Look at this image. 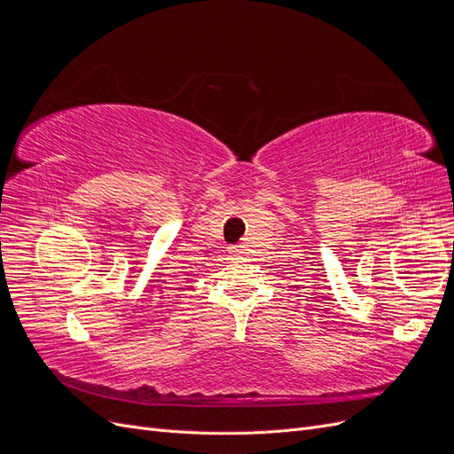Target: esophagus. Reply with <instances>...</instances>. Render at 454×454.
<instances>
[{"mask_svg": "<svg viewBox=\"0 0 454 454\" xmlns=\"http://www.w3.org/2000/svg\"><path fill=\"white\" fill-rule=\"evenodd\" d=\"M231 252H235V254H237V252H239V248H231Z\"/></svg>", "mask_w": 454, "mask_h": 454, "instance_id": "34e87169", "label": "esophagus"}]
</instances>
